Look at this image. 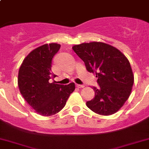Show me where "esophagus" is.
Here are the masks:
<instances>
[{
  "label": "esophagus",
  "mask_w": 149,
  "mask_h": 149,
  "mask_svg": "<svg viewBox=\"0 0 149 149\" xmlns=\"http://www.w3.org/2000/svg\"><path fill=\"white\" fill-rule=\"evenodd\" d=\"M76 87L79 88H84L85 86L83 85H76Z\"/></svg>",
  "instance_id": "esophagus-1"
}]
</instances>
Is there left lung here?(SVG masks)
<instances>
[{"mask_svg":"<svg viewBox=\"0 0 149 149\" xmlns=\"http://www.w3.org/2000/svg\"><path fill=\"white\" fill-rule=\"evenodd\" d=\"M73 49L97 78L99 87L93 88L95 97L87 107L102 116L116 113L129 98L134 82L128 59L116 47L101 42L75 45Z\"/></svg>","mask_w":149,"mask_h":149,"instance_id":"1","label":"left lung"}]
</instances>
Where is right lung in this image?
<instances>
[{"label": "right lung", "instance_id": "add662e5", "mask_svg": "<svg viewBox=\"0 0 149 149\" xmlns=\"http://www.w3.org/2000/svg\"><path fill=\"white\" fill-rule=\"evenodd\" d=\"M60 47L58 43L44 44L31 52L19 68L20 93L35 112L42 116L60 112L75 90L73 82L62 85L49 82L55 77L51 71L52 60Z\"/></svg>", "mask_w": 149, "mask_h": 149}]
</instances>
